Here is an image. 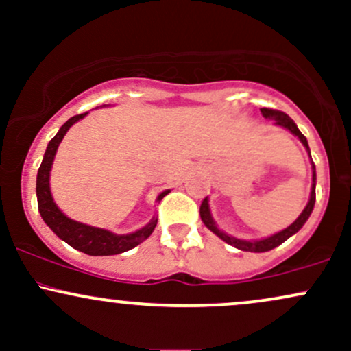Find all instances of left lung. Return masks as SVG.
Returning <instances> with one entry per match:
<instances>
[{
    "label": "left lung",
    "instance_id": "8db88e82",
    "mask_svg": "<svg viewBox=\"0 0 351 351\" xmlns=\"http://www.w3.org/2000/svg\"><path fill=\"white\" fill-rule=\"evenodd\" d=\"M261 114H263L264 119L267 120H274L276 125H279V127L285 128V130L291 132L292 135H295L297 138L300 140L302 145L305 147V150H307L308 156H310V148H308V142L307 138H305L304 135H302V132L297 128V125L293 120L289 117L287 114H284V112H279V110H274V108H261ZM310 160H312V156H310ZM315 184H317V173H315V165L312 162V191H310V198H308V203L307 206L304 208V211L300 213V216L297 217L295 221L291 224V226H287L285 229H282V231L276 232V234L269 236V237H264V239H254V241H247V239H239V237H234V236H229L228 232L221 231L219 228H217V224L215 223V219H213L211 216V209H209V199L204 198L203 203H201V208H199V216H201V221L204 223V226H206L209 231H213L215 234L219 237V239H223L224 243H228L229 245H234L236 249H239V251H247V252H267L271 251V249L277 247V245H280L282 243H285V241L289 239V237L295 234V232H299L302 226H304L305 223H307V219L312 215L313 211V206H315Z\"/></svg>",
    "mask_w": 351,
    "mask_h": 351
}]
</instances>
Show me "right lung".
<instances>
[{
    "mask_svg": "<svg viewBox=\"0 0 351 351\" xmlns=\"http://www.w3.org/2000/svg\"><path fill=\"white\" fill-rule=\"evenodd\" d=\"M87 114L88 112L80 115H74L72 119L67 120V122L59 128V132L56 134L54 138L47 143L43 163L38 170V178H36L38 208L44 223L52 229V232H54L56 236L60 237L64 243L69 244L71 247L77 249V251L84 254H88V256H115V254L130 251L135 245L143 243V241L152 234L153 229H155L156 223H158V217L153 216L143 228L136 229L135 232H130V234H115V232L108 231V229L88 226V224L79 223V221L67 217L58 208V204L54 203V198H52L51 193V168L52 162H54L56 152H58L59 148V143L62 142L64 135L67 134V130H69L72 125L79 122L80 119H84ZM168 193H170V189H165V191L160 193L156 201L160 203Z\"/></svg>",
    "mask_w": 351,
    "mask_h": 351,
    "instance_id": "1",
    "label": "right lung"
}]
</instances>
